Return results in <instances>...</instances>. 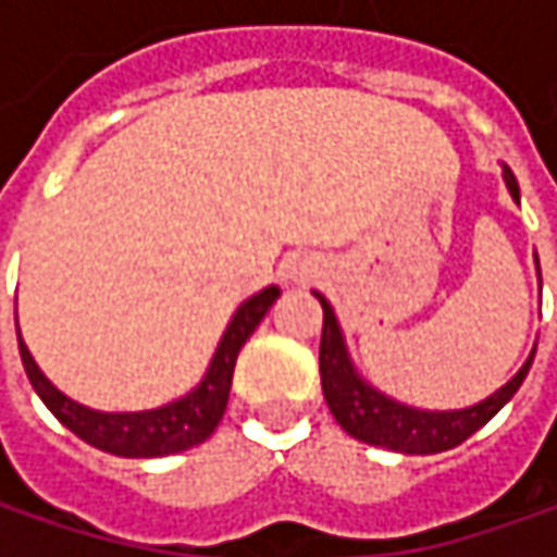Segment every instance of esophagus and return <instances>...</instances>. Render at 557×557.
I'll return each mask as SVG.
<instances>
[{
	"instance_id": "34e87169",
	"label": "esophagus",
	"mask_w": 557,
	"mask_h": 557,
	"mask_svg": "<svg viewBox=\"0 0 557 557\" xmlns=\"http://www.w3.org/2000/svg\"><path fill=\"white\" fill-rule=\"evenodd\" d=\"M297 275H300V278H304V275H307V272H304V269H300V272H297Z\"/></svg>"
}]
</instances>
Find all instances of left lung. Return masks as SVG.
I'll list each match as a JSON object with an SVG mask.
<instances>
[{
  "label": "left lung",
  "instance_id": "left-lung-1",
  "mask_svg": "<svg viewBox=\"0 0 557 557\" xmlns=\"http://www.w3.org/2000/svg\"><path fill=\"white\" fill-rule=\"evenodd\" d=\"M505 185L511 191V198L518 201L521 191L515 183V173L503 166ZM540 267V263H536ZM322 304V344H319V374H322V394L337 418V424L350 434V437L372 443V446H384L394 453H409V456H431V453H446L453 446H459L471 434H478L490 418L503 409L511 396L518 394V387L524 384L527 372L533 354L524 362V369L515 374L503 391L486 396L483 403L471 406V409H459V412H421V409H409L403 403H394L384 394L372 391L369 384H362L356 377L350 356L344 347V337L337 329L332 304L315 294Z\"/></svg>",
  "mask_w": 557,
  "mask_h": 557
}]
</instances>
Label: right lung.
I'll use <instances>...</instances> for the list:
<instances>
[{"mask_svg": "<svg viewBox=\"0 0 557 557\" xmlns=\"http://www.w3.org/2000/svg\"><path fill=\"white\" fill-rule=\"evenodd\" d=\"M275 300H278V288H267L242 304L238 312L232 315L201 384L183 399L161 406V409H151V412H120V416L92 412L74 399H67L61 391H54L49 377L36 369L30 350L21 341V332H17V347H21V362L30 377L33 391L49 406V412L67 431H74L76 437L86 440L96 449H104L111 456H126V459L173 456V453H183V449L203 443L223 421L238 354Z\"/></svg>", "mask_w": 557, "mask_h": 557, "instance_id": "add662e5", "label": "right lung"}]
</instances>
